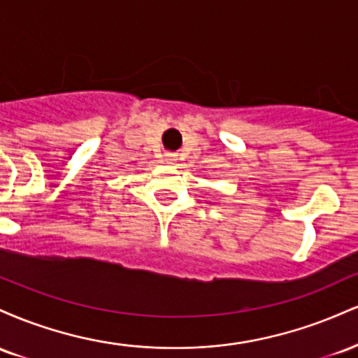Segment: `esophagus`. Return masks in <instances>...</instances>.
Returning a JSON list of instances; mask_svg holds the SVG:
<instances>
[{"instance_id": "obj_1", "label": "esophagus", "mask_w": 358, "mask_h": 358, "mask_svg": "<svg viewBox=\"0 0 358 358\" xmlns=\"http://www.w3.org/2000/svg\"><path fill=\"white\" fill-rule=\"evenodd\" d=\"M163 162L168 163V165H173V163L176 162V155L175 153H165V159Z\"/></svg>"}]
</instances>
